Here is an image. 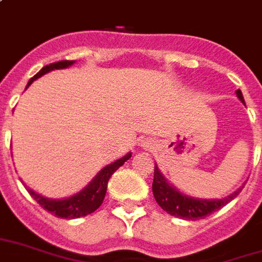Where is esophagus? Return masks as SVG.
Returning <instances> with one entry per match:
<instances>
[{"label": "esophagus", "instance_id": "esophagus-1", "mask_svg": "<svg viewBox=\"0 0 262 262\" xmlns=\"http://www.w3.org/2000/svg\"><path fill=\"white\" fill-rule=\"evenodd\" d=\"M141 146L143 147V149H150L152 147V143H150V141H141V143H139Z\"/></svg>", "mask_w": 262, "mask_h": 262}]
</instances>
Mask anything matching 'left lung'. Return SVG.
<instances>
[{
    "mask_svg": "<svg viewBox=\"0 0 262 262\" xmlns=\"http://www.w3.org/2000/svg\"><path fill=\"white\" fill-rule=\"evenodd\" d=\"M236 95L241 99L242 103H245L243 95H242L241 90L236 91ZM245 186V184H243ZM243 186L237 188V189L231 193L227 198L222 199H199L185 194L177 189L174 185H171L168 181L164 178L161 174L157 166L155 164V178H153V196L156 199L157 204L160 206L164 211L174 215V217L182 218V220H200L210 215L214 211H217L225 204H228L231 200L241 193Z\"/></svg>",
    "mask_w": 262,
    "mask_h": 262,
    "instance_id": "1",
    "label": "left lung"
}]
</instances>
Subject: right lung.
I'll return each mask as SVG.
<instances>
[{
	"label": "right lung",
	"mask_w": 262,
	"mask_h": 262,
	"mask_svg": "<svg viewBox=\"0 0 262 262\" xmlns=\"http://www.w3.org/2000/svg\"><path fill=\"white\" fill-rule=\"evenodd\" d=\"M74 63V60H60V62H55V63L47 64L41 69L40 72L35 74L34 77L30 78V81L27 82V86H30V84L37 78H40L41 76H44L47 73L52 72L55 69H66L69 66H72ZM26 86V88H27ZM131 157V152L127 153L125 156H123L119 160L113 161L112 164H107L103 167L98 174H96L90 184L86 185L85 188H82L78 193L69 196L64 199H49L45 198L42 194L37 193L30 188H27L25 185V188L27 192L30 193V196L34 199L37 203L40 204L41 207L45 208L47 211L51 214H54L55 217L59 218H68V220H74V218L85 217L88 214H91L95 211L96 208H99V206L103 202L106 194V189H107V182L109 178L113 176L119 167H121Z\"/></svg>",
	"instance_id": "right-lung-1"
}]
</instances>
